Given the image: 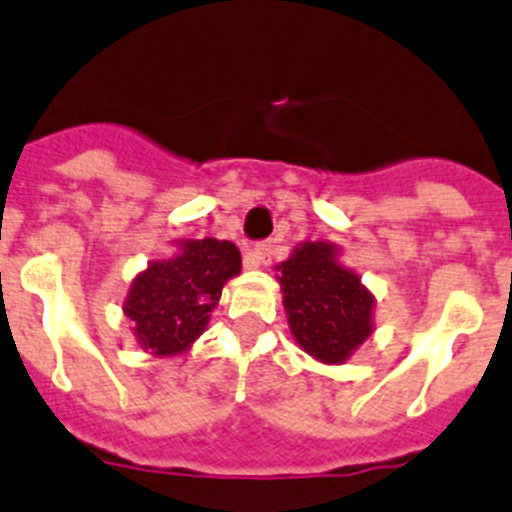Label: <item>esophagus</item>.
<instances>
[{"label":"esophagus","instance_id":"34e87169","mask_svg":"<svg viewBox=\"0 0 512 512\" xmlns=\"http://www.w3.org/2000/svg\"><path fill=\"white\" fill-rule=\"evenodd\" d=\"M272 260V245L270 242H260V245L250 247L245 252V267L247 270H257V267L267 265Z\"/></svg>","mask_w":512,"mask_h":512}]
</instances>
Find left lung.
Listing matches in <instances>:
<instances>
[{
  "label": "left lung",
  "mask_w": 512,
  "mask_h": 512,
  "mask_svg": "<svg viewBox=\"0 0 512 512\" xmlns=\"http://www.w3.org/2000/svg\"><path fill=\"white\" fill-rule=\"evenodd\" d=\"M275 270L295 343L321 364H346L374 333L376 298L343 265L341 247L305 240Z\"/></svg>",
  "instance_id": "1"
}]
</instances>
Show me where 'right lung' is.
Masks as SVG:
<instances>
[{"label": "right lung", "instance_id": "add662e5", "mask_svg": "<svg viewBox=\"0 0 512 512\" xmlns=\"http://www.w3.org/2000/svg\"><path fill=\"white\" fill-rule=\"evenodd\" d=\"M240 272L242 255L234 242L174 240V252L148 262L123 300L138 346L156 358L189 351L207 331L222 288Z\"/></svg>", "mask_w": 512, "mask_h": 512}]
</instances>
